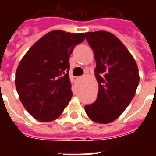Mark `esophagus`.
Masks as SVG:
<instances>
[{"label": "esophagus", "instance_id": "obj_1", "mask_svg": "<svg viewBox=\"0 0 156 156\" xmlns=\"http://www.w3.org/2000/svg\"><path fill=\"white\" fill-rule=\"evenodd\" d=\"M74 78L76 80H78V79H80V78H81V77H74Z\"/></svg>", "mask_w": 156, "mask_h": 156}]
</instances>
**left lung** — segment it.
Listing matches in <instances>:
<instances>
[{"label":"left lung","mask_w":156,"mask_h":156,"mask_svg":"<svg viewBox=\"0 0 156 156\" xmlns=\"http://www.w3.org/2000/svg\"><path fill=\"white\" fill-rule=\"evenodd\" d=\"M94 51L98 83L97 100L85 105L90 119L108 124L119 117L134 98L140 82L136 62L116 36L106 31L86 32Z\"/></svg>","instance_id":"8db88e82"}]
</instances>
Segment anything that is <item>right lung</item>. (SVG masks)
I'll return each instance as SVG.
<instances>
[{
    "label": "right lung",
    "instance_id": "right-lung-1",
    "mask_svg": "<svg viewBox=\"0 0 156 156\" xmlns=\"http://www.w3.org/2000/svg\"><path fill=\"white\" fill-rule=\"evenodd\" d=\"M84 33L48 32L27 51L16 72L19 98L32 117L50 122L62 115L73 96L69 57Z\"/></svg>",
    "mask_w": 156,
    "mask_h": 156
}]
</instances>
